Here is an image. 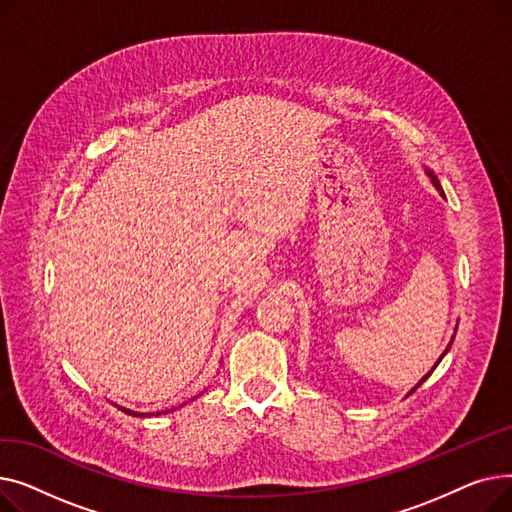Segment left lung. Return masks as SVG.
I'll use <instances>...</instances> for the list:
<instances>
[{"label":"left lung","mask_w":512,"mask_h":512,"mask_svg":"<svg viewBox=\"0 0 512 512\" xmlns=\"http://www.w3.org/2000/svg\"><path fill=\"white\" fill-rule=\"evenodd\" d=\"M427 174H429V178H432V180H434V184H436V188H438V191H440V193H442V195H444V191H442V186H440V182H438V178H436V176H434V174H432V172H427ZM450 344H452V340H450ZM450 344H448V348H450ZM448 348H446V351H444V355H446V353H448ZM444 355H442V357H444ZM442 357H440V361H442ZM434 367H436V365H434ZM427 375H429V373H427ZM427 375H425V378H427ZM425 378H423V380H421V382H425ZM421 382H419V384H421ZM419 384H417V386H419ZM411 392H415V388H413V390H411Z\"/></svg>","instance_id":"obj_1"}]
</instances>
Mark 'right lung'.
Wrapping results in <instances>:
<instances>
[{
  "label": "right lung",
  "instance_id": "1",
  "mask_svg": "<svg viewBox=\"0 0 512 512\" xmlns=\"http://www.w3.org/2000/svg\"><path fill=\"white\" fill-rule=\"evenodd\" d=\"M120 409H122V407H120ZM122 411H124V413H128V415H134V417H141L139 413H134V411H128V409H122Z\"/></svg>",
  "mask_w": 512,
  "mask_h": 512
}]
</instances>
